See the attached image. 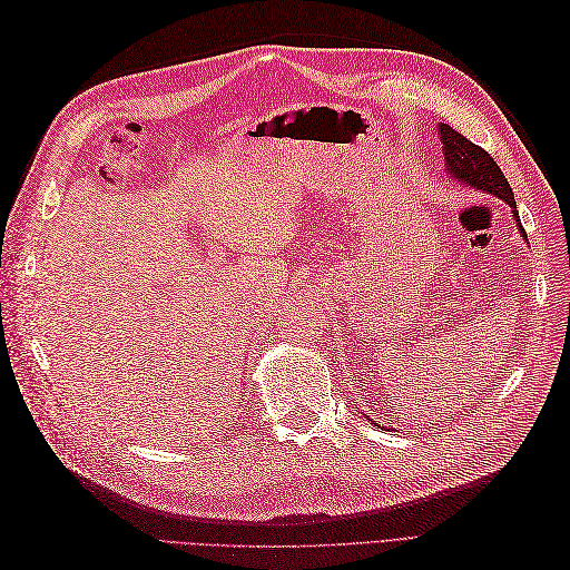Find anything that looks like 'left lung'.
<instances>
[{
	"instance_id": "left-lung-1",
	"label": "left lung",
	"mask_w": 570,
	"mask_h": 570,
	"mask_svg": "<svg viewBox=\"0 0 570 570\" xmlns=\"http://www.w3.org/2000/svg\"><path fill=\"white\" fill-rule=\"evenodd\" d=\"M438 132H440V140L444 145L446 174H450V178H454L463 185H471L475 189H482V193L494 195L499 199H504L513 209L515 220H521L519 214H515L513 189H511L509 180L504 178L502 168L497 166V161L490 157V154L482 147L473 145L469 137H463L461 132H456L452 126L440 124ZM519 228L523 233L521 223H519Z\"/></svg>"
}]
</instances>
